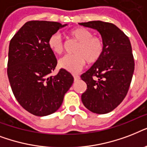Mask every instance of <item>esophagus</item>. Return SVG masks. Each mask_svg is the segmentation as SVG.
Returning a JSON list of instances; mask_svg holds the SVG:
<instances>
[{
    "mask_svg": "<svg viewBox=\"0 0 147 147\" xmlns=\"http://www.w3.org/2000/svg\"><path fill=\"white\" fill-rule=\"evenodd\" d=\"M74 77V82H77L80 79V76H78V75H74L73 76Z\"/></svg>",
    "mask_w": 147,
    "mask_h": 147,
    "instance_id": "34e87169",
    "label": "esophagus"
}]
</instances>
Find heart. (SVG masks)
I'll use <instances>...</instances> for the list:
<instances>
[{"label": "heart", "instance_id": "obj_1", "mask_svg": "<svg viewBox=\"0 0 147 147\" xmlns=\"http://www.w3.org/2000/svg\"><path fill=\"white\" fill-rule=\"evenodd\" d=\"M70 35L78 42L75 49L76 55H67L59 60V66L71 73H77L84 68L87 61L90 64L96 63L104 53V42L98 36H93L92 31L84 27H77L70 31ZM48 46L55 54H61L65 48L64 42L59 33L49 36Z\"/></svg>", "mask_w": 147, "mask_h": 147}]
</instances>
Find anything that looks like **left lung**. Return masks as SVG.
<instances>
[{
	"label": "left lung",
	"instance_id": "left-lung-1",
	"mask_svg": "<svg viewBox=\"0 0 147 147\" xmlns=\"http://www.w3.org/2000/svg\"><path fill=\"white\" fill-rule=\"evenodd\" d=\"M79 24L99 32L105 46L100 59L81 76L87 85L82 101L90 111L107 114L123 101L130 88L134 71L131 44L113 24L97 20Z\"/></svg>",
	"mask_w": 147,
	"mask_h": 147
}]
</instances>
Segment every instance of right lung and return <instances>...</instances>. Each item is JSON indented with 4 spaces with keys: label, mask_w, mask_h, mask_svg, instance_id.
<instances>
[{
    "label": "right lung",
    "mask_w": 147,
    "mask_h": 147,
    "mask_svg": "<svg viewBox=\"0 0 147 147\" xmlns=\"http://www.w3.org/2000/svg\"><path fill=\"white\" fill-rule=\"evenodd\" d=\"M66 25L43 20L28 21L10 40L7 62L10 87L20 105L36 116H47L56 111L73 83L72 76L65 69L50 76L57 60L48 46V40Z\"/></svg>",
    "instance_id": "1"
}]
</instances>
